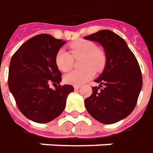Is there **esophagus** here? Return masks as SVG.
<instances>
[{
  "label": "esophagus",
  "instance_id": "34e87169",
  "mask_svg": "<svg viewBox=\"0 0 153 153\" xmlns=\"http://www.w3.org/2000/svg\"><path fill=\"white\" fill-rule=\"evenodd\" d=\"M74 90H79V89L80 88V86H79V85H74Z\"/></svg>",
  "mask_w": 153,
  "mask_h": 153
}]
</instances>
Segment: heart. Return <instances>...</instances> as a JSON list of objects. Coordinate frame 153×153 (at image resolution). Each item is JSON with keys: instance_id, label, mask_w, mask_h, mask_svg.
Wrapping results in <instances>:
<instances>
[{"instance_id": "heart-1", "label": "heart", "mask_w": 153, "mask_h": 153, "mask_svg": "<svg viewBox=\"0 0 153 153\" xmlns=\"http://www.w3.org/2000/svg\"><path fill=\"white\" fill-rule=\"evenodd\" d=\"M70 53L64 49H60L56 55V63L61 71L70 70L74 65V58L81 56V69L73 70L64 76V81L79 85L91 79L96 71H101L106 64V56L102 51L98 49L92 41L79 40L69 45Z\"/></svg>"}]
</instances>
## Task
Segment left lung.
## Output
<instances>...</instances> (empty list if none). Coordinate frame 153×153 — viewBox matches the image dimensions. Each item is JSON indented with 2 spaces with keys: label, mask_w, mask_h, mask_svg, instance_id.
Masks as SVG:
<instances>
[{
  "label": "left lung",
  "mask_w": 153,
  "mask_h": 153,
  "mask_svg": "<svg viewBox=\"0 0 153 153\" xmlns=\"http://www.w3.org/2000/svg\"><path fill=\"white\" fill-rule=\"evenodd\" d=\"M86 40L102 45L107 63L95 81L92 94L85 100L88 113L97 121L114 124L126 118L136 106L142 88V75L138 61L119 35L108 29L87 35Z\"/></svg>",
  "instance_id": "left-lung-1"
}]
</instances>
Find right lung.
<instances>
[{
	"label": "right lung",
	"instance_id": "obj_1",
	"mask_svg": "<svg viewBox=\"0 0 153 153\" xmlns=\"http://www.w3.org/2000/svg\"><path fill=\"white\" fill-rule=\"evenodd\" d=\"M62 40L40 34L30 38L12 56L8 73V87L16 104L26 118L45 124L57 118L66 106L73 85H61L62 73L56 55ZM57 83L55 90L49 85Z\"/></svg>",
	"mask_w": 153,
	"mask_h": 153
}]
</instances>
